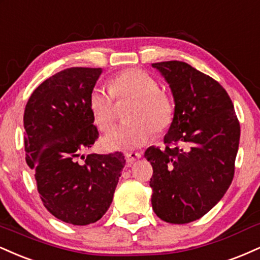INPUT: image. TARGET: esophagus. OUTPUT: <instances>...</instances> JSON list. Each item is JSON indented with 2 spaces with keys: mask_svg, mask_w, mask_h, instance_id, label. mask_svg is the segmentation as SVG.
<instances>
[{
  "mask_svg": "<svg viewBox=\"0 0 260 260\" xmlns=\"http://www.w3.org/2000/svg\"><path fill=\"white\" fill-rule=\"evenodd\" d=\"M141 157H142V154L139 153V152H129V153L125 154V158H126L127 164H133L134 161L139 160Z\"/></svg>",
  "mask_w": 260,
  "mask_h": 260,
  "instance_id": "34e87169",
  "label": "esophagus"
}]
</instances>
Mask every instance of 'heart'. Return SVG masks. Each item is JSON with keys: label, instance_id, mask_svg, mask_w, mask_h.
Instances as JSON below:
<instances>
[{"label": "heart", "instance_id": "b5f03b06", "mask_svg": "<svg viewBox=\"0 0 260 260\" xmlns=\"http://www.w3.org/2000/svg\"><path fill=\"white\" fill-rule=\"evenodd\" d=\"M114 99L133 101L126 113L130 121L108 134L103 143L108 149L130 151L142 147L163 134L173 124L175 106L169 93L160 90L159 82L139 68L124 69L109 80V90L94 86L88 96L93 123L101 131H109L115 123Z\"/></svg>", "mask_w": 260, "mask_h": 260}]
</instances>
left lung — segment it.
Instances as JSON below:
<instances>
[{
    "instance_id": "left-lung-1",
    "label": "left lung",
    "mask_w": 260,
    "mask_h": 260,
    "mask_svg": "<svg viewBox=\"0 0 260 260\" xmlns=\"http://www.w3.org/2000/svg\"><path fill=\"white\" fill-rule=\"evenodd\" d=\"M175 101L166 147H149L153 168L152 208L172 224H187L209 212L230 187L240 142L233 101L218 81L180 60L153 63Z\"/></svg>"
}]
</instances>
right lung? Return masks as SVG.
Here are the masks:
<instances>
[{"label":"right lung","instance_id":"add662e5","mask_svg":"<svg viewBox=\"0 0 260 260\" xmlns=\"http://www.w3.org/2000/svg\"><path fill=\"white\" fill-rule=\"evenodd\" d=\"M101 73L64 69L35 88L24 111L25 159L40 198L52 215L73 225L92 224L105 215L125 166L121 152L80 156L100 135L88 96Z\"/></svg>","mask_w":260,"mask_h":260}]
</instances>
